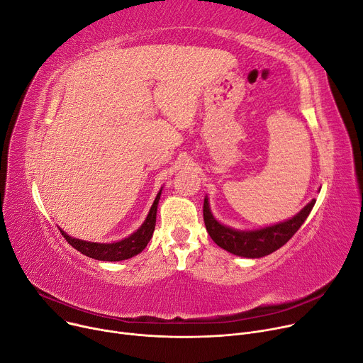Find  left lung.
<instances>
[{
  "instance_id": "left-lung-1",
  "label": "left lung",
  "mask_w": 363,
  "mask_h": 363,
  "mask_svg": "<svg viewBox=\"0 0 363 363\" xmlns=\"http://www.w3.org/2000/svg\"><path fill=\"white\" fill-rule=\"evenodd\" d=\"M314 203L315 201L310 202L298 215H295L289 220L281 222V224H276L257 231H235L233 228L219 224L211 213L208 199H205L203 220L211 238L220 248H224L227 252L241 257L257 259L276 252L277 248H281L284 244H286L303 224L306 216L310 215Z\"/></svg>"
}]
</instances>
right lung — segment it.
I'll list each match as a JSON object with an SVG mask.
<instances>
[{
    "instance_id": "right-lung-1",
    "label": "right lung",
    "mask_w": 363,
    "mask_h": 363,
    "mask_svg": "<svg viewBox=\"0 0 363 363\" xmlns=\"http://www.w3.org/2000/svg\"><path fill=\"white\" fill-rule=\"evenodd\" d=\"M160 194H161V191L157 194V198L150 209V213H148L144 224L141 225V228L122 241L111 242V244H99V242H89V241L72 238L68 234H65L62 230H61V234L68 241V244H71L75 250H78L79 253H82L84 256H89L91 259H96V260L121 262V260L133 257L143 252L152 237V233L155 228V216H157V206H158V201H160Z\"/></svg>"
}]
</instances>
